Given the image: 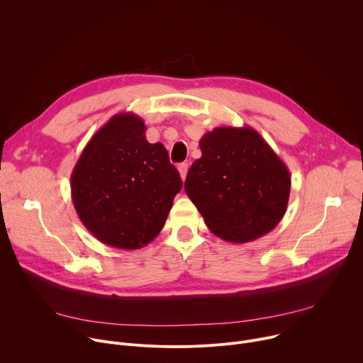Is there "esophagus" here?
<instances>
[{"label": "esophagus", "mask_w": 363, "mask_h": 363, "mask_svg": "<svg viewBox=\"0 0 363 363\" xmlns=\"http://www.w3.org/2000/svg\"><path fill=\"white\" fill-rule=\"evenodd\" d=\"M188 168H189V165H188L186 162H182V164H179V165H178V171H179V174H181V178H182V181H185V178H186V174H188Z\"/></svg>", "instance_id": "obj_1"}]
</instances>
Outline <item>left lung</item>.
I'll return each mask as SVG.
<instances>
[{"instance_id": "8db88e82", "label": "left lung", "mask_w": 363, "mask_h": 363, "mask_svg": "<svg viewBox=\"0 0 363 363\" xmlns=\"http://www.w3.org/2000/svg\"><path fill=\"white\" fill-rule=\"evenodd\" d=\"M202 157L188 171L185 192L206 227L228 242L270 233L287 210L291 177L284 162L250 126L206 132Z\"/></svg>"}]
</instances>
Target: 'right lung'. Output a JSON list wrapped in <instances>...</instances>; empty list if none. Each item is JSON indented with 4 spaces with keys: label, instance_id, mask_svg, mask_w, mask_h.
Returning <instances> with one entry per match:
<instances>
[{
    "label": "right lung",
    "instance_id": "obj_1",
    "mask_svg": "<svg viewBox=\"0 0 363 363\" xmlns=\"http://www.w3.org/2000/svg\"><path fill=\"white\" fill-rule=\"evenodd\" d=\"M145 122L118 113L89 140L70 186L83 225L103 244L138 250L165 225L182 188L162 143H149Z\"/></svg>",
    "mask_w": 363,
    "mask_h": 363
}]
</instances>
